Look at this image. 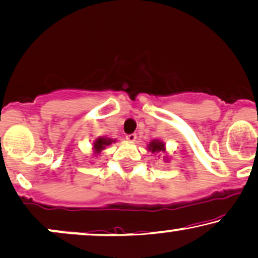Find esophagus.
Returning <instances> with one entry per match:
<instances>
[{"label":"esophagus","mask_w":258,"mask_h":258,"mask_svg":"<svg viewBox=\"0 0 258 258\" xmlns=\"http://www.w3.org/2000/svg\"><path fill=\"white\" fill-rule=\"evenodd\" d=\"M126 140L130 141V142L136 141V134H129V135H126Z\"/></svg>","instance_id":"obj_1"}]
</instances>
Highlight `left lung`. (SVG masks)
<instances>
[{
    "instance_id": "left-lung-1",
    "label": "left lung",
    "mask_w": 258,
    "mask_h": 258,
    "mask_svg": "<svg viewBox=\"0 0 258 258\" xmlns=\"http://www.w3.org/2000/svg\"><path fill=\"white\" fill-rule=\"evenodd\" d=\"M148 150L151 151L152 153H157V152H164V144L163 142H160L158 140H154L150 144V146H148Z\"/></svg>"
}]
</instances>
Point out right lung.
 Segmentation results:
<instances>
[{"label": "right lung", "instance_id": "obj_1", "mask_svg": "<svg viewBox=\"0 0 258 258\" xmlns=\"http://www.w3.org/2000/svg\"><path fill=\"white\" fill-rule=\"evenodd\" d=\"M112 142H114V140H111V139H105V138H99L98 140L95 141L94 144V152L95 154H99L101 152V150H104L106 146L111 145Z\"/></svg>", "mask_w": 258, "mask_h": 258}]
</instances>
